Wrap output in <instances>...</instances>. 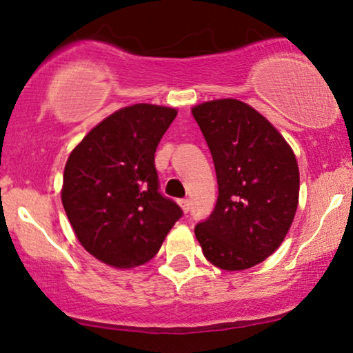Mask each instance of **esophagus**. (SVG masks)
<instances>
[{"mask_svg":"<svg viewBox=\"0 0 353 353\" xmlns=\"http://www.w3.org/2000/svg\"><path fill=\"white\" fill-rule=\"evenodd\" d=\"M178 205L181 207V210L185 212V214L188 210H190V201H188V199H180V201H178Z\"/></svg>","mask_w":353,"mask_h":353,"instance_id":"esophagus-1","label":"esophagus"}]
</instances>
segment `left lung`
Wrapping results in <instances>:
<instances>
[{
    "label": "left lung",
    "instance_id": "8db88e82",
    "mask_svg": "<svg viewBox=\"0 0 353 353\" xmlns=\"http://www.w3.org/2000/svg\"><path fill=\"white\" fill-rule=\"evenodd\" d=\"M191 112L219 181L215 209L194 234L215 267L252 268L281 245L296 216L301 188L296 156L283 134L243 101H207Z\"/></svg>",
    "mask_w": 353,
    "mask_h": 353
}]
</instances>
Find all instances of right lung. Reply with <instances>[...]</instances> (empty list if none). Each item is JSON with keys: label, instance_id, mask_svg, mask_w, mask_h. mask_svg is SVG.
Here are the masks:
<instances>
[{"label": "right lung", "instance_id": "1", "mask_svg": "<svg viewBox=\"0 0 353 353\" xmlns=\"http://www.w3.org/2000/svg\"><path fill=\"white\" fill-rule=\"evenodd\" d=\"M178 110L133 104L115 110L67 159L61 199L86 252L114 268L146 263L181 216L159 192L154 154Z\"/></svg>", "mask_w": 353, "mask_h": 353}]
</instances>
